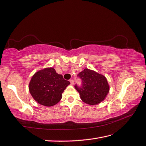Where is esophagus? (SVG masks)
I'll return each mask as SVG.
<instances>
[{
    "label": "esophagus",
    "instance_id": "obj_1",
    "mask_svg": "<svg viewBox=\"0 0 146 146\" xmlns=\"http://www.w3.org/2000/svg\"><path fill=\"white\" fill-rule=\"evenodd\" d=\"M70 83L72 84H74V80H70Z\"/></svg>",
    "mask_w": 146,
    "mask_h": 146
}]
</instances>
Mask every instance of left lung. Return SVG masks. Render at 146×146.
<instances>
[{
	"instance_id": "obj_1",
	"label": "left lung",
	"mask_w": 146,
	"mask_h": 146,
	"mask_svg": "<svg viewBox=\"0 0 146 146\" xmlns=\"http://www.w3.org/2000/svg\"><path fill=\"white\" fill-rule=\"evenodd\" d=\"M77 76L81 80V85L80 86L76 84L74 88L83 102L95 105L104 100L109 92L110 86L103 75L93 70L84 69Z\"/></svg>"
}]
</instances>
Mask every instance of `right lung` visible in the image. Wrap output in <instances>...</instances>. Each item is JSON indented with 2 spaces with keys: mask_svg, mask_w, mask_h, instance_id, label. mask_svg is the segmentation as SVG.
Masks as SVG:
<instances>
[{
  "mask_svg": "<svg viewBox=\"0 0 146 146\" xmlns=\"http://www.w3.org/2000/svg\"><path fill=\"white\" fill-rule=\"evenodd\" d=\"M69 81L64 80L53 68H46L34 74L29 84V91L37 103L45 106L56 104L62 98V93Z\"/></svg>",
  "mask_w": 146,
  "mask_h": 146,
  "instance_id": "right-lung-1",
  "label": "right lung"
}]
</instances>
